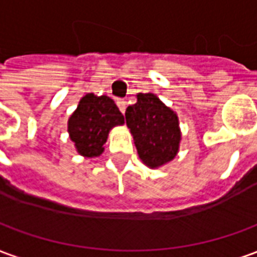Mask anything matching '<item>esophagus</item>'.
I'll return each instance as SVG.
<instances>
[{"label":"esophagus","instance_id":"34e87169","mask_svg":"<svg viewBox=\"0 0 257 257\" xmlns=\"http://www.w3.org/2000/svg\"><path fill=\"white\" fill-rule=\"evenodd\" d=\"M117 106L119 107V110H121V112H125V110H126V101L125 100H118L117 101Z\"/></svg>","mask_w":257,"mask_h":257}]
</instances>
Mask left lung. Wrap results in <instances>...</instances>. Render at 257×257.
<instances>
[{"instance_id": "1", "label": "left lung", "mask_w": 257, "mask_h": 257, "mask_svg": "<svg viewBox=\"0 0 257 257\" xmlns=\"http://www.w3.org/2000/svg\"><path fill=\"white\" fill-rule=\"evenodd\" d=\"M139 158L149 168L172 161L182 139L176 112L154 93H138V101L125 111Z\"/></svg>"}]
</instances>
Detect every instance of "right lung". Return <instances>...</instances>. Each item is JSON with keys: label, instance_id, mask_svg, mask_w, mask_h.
<instances>
[{"label": "right lung", "instance_id": "obj_1", "mask_svg": "<svg viewBox=\"0 0 257 257\" xmlns=\"http://www.w3.org/2000/svg\"><path fill=\"white\" fill-rule=\"evenodd\" d=\"M123 122V115L112 99L86 93L68 118L67 128L78 154L92 158L104 151L103 145L107 142L108 132Z\"/></svg>", "mask_w": 257, "mask_h": 257}]
</instances>
